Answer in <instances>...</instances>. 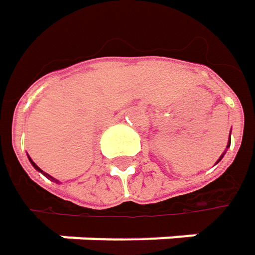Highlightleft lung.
Wrapping results in <instances>:
<instances>
[{
  "mask_svg": "<svg viewBox=\"0 0 255 255\" xmlns=\"http://www.w3.org/2000/svg\"><path fill=\"white\" fill-rule=\"evenodd\" d=\"M229 145H231V133H229V140H228L227 149H228V148H229ZM224 155H225V152H224V154H222V155H221V156H219V159H218V161H216V162H219V161H221V159H222V158H224Z\"/></svg>",
  "mask_w": 255,
  "mask_h": 255,
  "instance_id": "1",
  "label": "left lung"
}]
</instances>
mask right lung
<instances>
[{
    "label": "right lung",
    "instance_id": "right-lung-1",
    "mask_svg": "<svg viewBox=\"0 0 255 255\" xmlns=\"http://www.w3.org/2000/svg\"><path fill=\"white\" fill-rule=\"evenodd\" d=\"M28 161H30V162H31V165H33V167H34V168H36V170H37V171H39V173H42V174H43V175H45V177H47V178H49V180H50V181H55V183H59V181H58V180H56V178H53V177H52V175H49V174L45 173V171H43V170H40V168H39V167H37V165H36V164H34V162H33V159H31V158H30V156H28Z\"/></svg>",
    "mask_w": 255,
    "mask_h": 255
}]
</instances>
